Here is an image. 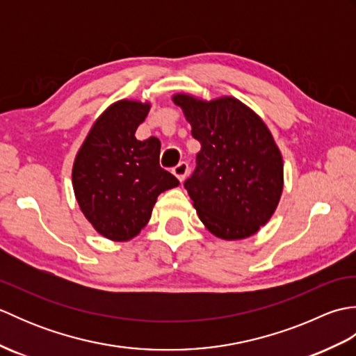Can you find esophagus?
<instances>
[{
    "mask_svg": "<svg viewBox=\"0 0 356 356\" xmlns=\"http://www.w3.org/2000/svg\"><path fill=\"white\" fill-rule=\"evenodd\" d=\"M188 171H190V166H188L186 162H180L177 166H174L172 168V174L180 180V182H184L186 179Z\"/></svg>",
    "mask_w": 356,
    "mask_h": 356,
    "instance_id": "1",
    "label": "esophagus"
}]
</instances>
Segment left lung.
<instances>
[{
  "instance_id": "obj_1",
  "label": "left lung",
  "mask_w": 356,
  "mask_h": 356,
  "mask_svg": "<svg viewBox=\"0 0 356 356\" xmlns=\"http://www.w3.org/2000/svg\"><path fill=\"white\" fill-rule=\"evenodd\" d=\"M200 142L185 188L205 228L222 240L254 236L275 213L283 193V157L269 128L232 96L205 101L172 95Z\"/></svg>"
}]
</instances>
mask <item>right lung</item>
Listing matches in <instances>:
<instances>
[{
  "label": "right lung",
  "mask_w": 356,
  "mask_h": 356,
  "mask_svg": "<svg viewBox=\"0 0 356 356\" xmlns=\"http://www.w3.org/2000/svg\"><path fill=\"white\" fill-rule=\"evenodd\" d=\"M149 102L120 99L90 128L73 162L72 182L78 205L96 232L128 241L145 228L157 195L179 186L159 165L161 140L136 139Z\"/></svg>",
  "instance_id": "obj_1"
}]
</instances>
